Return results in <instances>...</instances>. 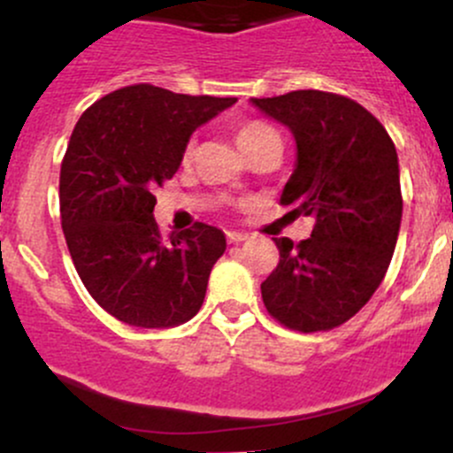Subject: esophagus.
<instances>
[{
	"label": "esophagus",
	"mask_w": 453,
	"mask_h": 453,
	"mask_svg": "<svg viewBox=\"0 0 453 453\" xmlns=\"http://www.w3.org/2000/svg\"><path fill=\"white\" fill-rule=\"evenodd\" d=\"M250 236L242 234V232H227V241L234 242V245H239V242H245Z\"/></svg>",
	"instance_id": "esophagus-1"
}]
</instances>
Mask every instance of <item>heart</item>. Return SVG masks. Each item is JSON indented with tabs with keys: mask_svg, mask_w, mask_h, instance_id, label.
Instances as JSON below:
<instances>
[{
	"mask_svg": "<svg viewBox=\"0 0 453 453\" xmlns=\"http://www.w3.org/2000/svg\"><path fill=\"white\" fill-rule=\"evenodd\" d=\"M271 136H278V132H275L273 127L266 126V123H260V121L245 123V126H241L239 130H236V142H239L242 151L258 145V142H263L266 139H271ZM188 154H190V145L187 147V156Z\"/></svg>",
	"mask_w": 453,
	"mask_h": 453,
	"instance_id": "b5f03b06",
	"label": "heart"
}]
</instances>
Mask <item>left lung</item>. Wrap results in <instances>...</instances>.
Instances as JSON below:
<instances>
[{"label":"left lung","instance_id":"1","mask_svg":"<svg viewBox=\"0 0 453 453\" xmlns=\"http://www.w3.org/2000/svg\"><path fill=\"white\" fill-rule=\"evenodd\" d=\"M295 139L280 203L314 219L311 239H275L280 265L260 284L271 317L299 332L332 330L373 297L402 223L399 160L382 123L354 99L293 90L250 99Z\"/></svg>","mask_w":453,"mask_h":453}]
</instances>
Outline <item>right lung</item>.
Wrapping results in <instances>:
<instances>
[{
	"label": "right lung",
	"instance_id": "obj_1",
	"mask_svg": "<svg viewBox=\"0 0 453 453\" xmlns=\"http://www.w3.org/2000/svg\"><path fill=\"white\" fill-rule=\"evenodd\" d=\"M232 104L134 84L75 123L60 166L66 247L90 297L127 326L175 327L202 308L226 236L195 223L163 241L151 190L173 178L193 132Z\"/></svg>",
	"mask_w": 453,
	"mask_h": 453
}]
</instances>
